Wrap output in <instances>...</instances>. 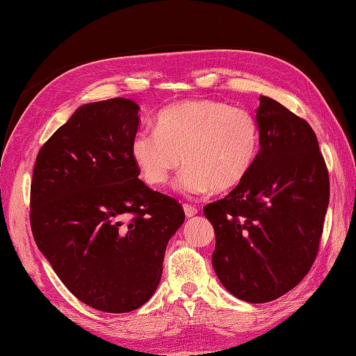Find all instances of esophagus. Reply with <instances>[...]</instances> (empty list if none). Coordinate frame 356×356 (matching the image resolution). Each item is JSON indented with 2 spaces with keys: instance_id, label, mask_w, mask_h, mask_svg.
Instances as JSON below:
<instances>
[{
  "instance_id": "1",
  "label": "esophagus",
  "mask_w": 356,
  "mask_h": 356,
  "mask_svg": "<svg viewBox=\"0 0 356 356\" xmlns=\"http://www.w3.org/2000/svg\"><path fill=\"white\" fill-rule=\"evenodd\" d=\"M184 211H185L186 217H194L195 214H197V208H194L191 205H184Z\"/></svg>"
}]
</instances>
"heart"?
<instances>
[{
	"mask_svg": "<svg viewBox=\"0 0 356 356\" xmlns=\"http://www.w3.org/2000/svg\"><path fill=\"white\" fill-rule=\"evenodd\" d=\"M257 149L259 125L251 113L214 99L174 104L157 116L156 130H142L131 140L133 161L153 186H163L184 161L177 190L188 195L236 188Z\"/></svg>",
	"mask_w": 356,
	"mask_h": 356,
	"instance_id": "heart-1",
	"label": "heart"
}]
</instances>
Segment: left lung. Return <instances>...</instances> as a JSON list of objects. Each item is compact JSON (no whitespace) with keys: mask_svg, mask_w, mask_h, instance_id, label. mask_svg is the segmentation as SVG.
Segmentation results:
<instances>
[{"mask_svg":"<svg viewBox=\"0 0 356 356\" xmlns=\"http://www.w3.org/2000/svg\"><path fill=\"white\" fill-rule=\"evenodd\" d=\"M259 153L241 184L203 208L213 223V268L225 289L268 303L293 289L318 252L329 174L305 119L260 96Z\"/></svg>","mask_w":356,"mask_h":356,"instance_id":"1","label":"left lung"}]
</instances>
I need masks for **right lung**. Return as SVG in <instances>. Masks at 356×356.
<instances>
[{"instance_id": "obj_1", "label": "right lung", "mask_w": 356, "mask_h": 356, "mask_svg": "<svg viewBox=\"0 0 356 356\" xmlns=\"http://www.w3.org/2000/svg\"><path fill=\"white\" fill-rule=\"evenodd\" d=\"M139 105L125 97L81 105L40 149L30 188L38 249L74 297L110 314L153 297L185 222L180 203L139 179Z\"/></svg>"}]
</instances>
